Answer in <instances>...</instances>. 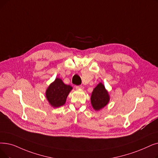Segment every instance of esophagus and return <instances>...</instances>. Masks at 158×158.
<instances>
[{"label": "esophagus", "instance_id": "34e87169", "mask_svg": "<svg viewBox=\"0 0 158 158\" xmlns=\"http://www.w3.org/2000/svg\"><path fill=\"white\" fill-rule=\"evenodd\" d=\"M75 88L76 89H83V86L82 85H79V86H75Z\"/></svg>", "mask_w": 158, "mask_h": 158}]
</instances>
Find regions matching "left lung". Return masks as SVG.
Segmentation results:
<instances>
[{"instance_id": "8db88e82", "label": "left lung", "mask_w": 158, "mask_h": 158, "mask_svg": "<svg viewBox=\"0 0 158 158\" xmlns=\"http://www.w3.org/2000/svg\"><path fill=\"white\" fill-rule=\"evenodd\" d=\"M110 101V95L102 83H99L92 92L91 95V104L95 110L104 108Z\"/></svg>"}]
</instances>
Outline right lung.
Instances as JSON below:
<instances>
[{"instance_id": "1", "label": "right lung", "mask_w": 158, "mask_h": 158, "mask_svg": "<svg viewBox=\"0 0 158 158\" xmlns=\"http://www.w3.org/2000/svg\"><path fill=\"white\" fill-rule=\"evenodd\" d=\"M72 90L70 85H65L60 78H56L46 91V97L52 106L59 107L64 105L67 96Z\"/></svg>"}]
</instances>
